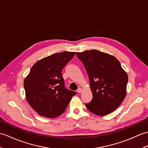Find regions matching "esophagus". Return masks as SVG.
I'll use <instances>...</instances> for the list:
<instances>
[{
	"label": "esophagus",
	"mask_w": 148,
	"mask_h": 148,
	"mask_svg": "<svg viewBox=\"0 0 148 148\" xmlns=\"http://www.w3.org/2000/svg\"><path fill=\"white\" fill-rule=\"evenodd\" d=\"M77 93H81L82 92V89L81 88H79L77 89Z\"/></svg>",
	"instance_id": "esophagus-1"
}]
</instances>
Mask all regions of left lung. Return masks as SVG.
Instances as JSON below:
<instances>
[{
    "instance_id": "8db88e82",
    "label": "left lung",
    "mask_w": 148,
    "mask_h": 148,
    "mask_svg": "<svg viewBox=\"0 0 148 148\" xmlns=\"http://www.w3.org/2000/svg\"><path fill=\"white\" fill-rule=\"evenodd\" d=\"M90 79L93 99L85 103L93 114L105 116L117 109L127 94V74L114 56L92 49L77 53Z\"/></svg>"
}]
</instances>
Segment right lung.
<instances>
[{"label":"right lung","mask_w":148,"mask_h":148,"mask_svg":"<svg viewBox=\"0 0 148 148\" xmlns=\"http://www.w3.org/2000/svg\"><path fill=\"white\" fill-rule=\"evenodd\" d=\"M75 53L64 51L40 60L25 79L26 99L39 115L50 118L58 117L76 94L65 87L62 74V70Z\"/></svg>","instance_id":"obj_1"}]
</instances>
